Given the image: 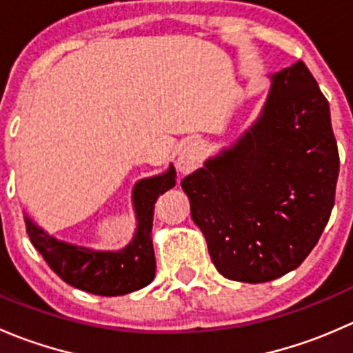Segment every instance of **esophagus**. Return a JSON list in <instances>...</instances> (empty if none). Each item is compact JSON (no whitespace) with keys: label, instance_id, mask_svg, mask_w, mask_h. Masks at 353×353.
<instances>
[{"label":"esophagus","instance_id":"esophagus-1","mask_svg":"<svg viewBox=\"0 0 353 353\" xmlns=\"http://www.w3.org/2000/svg\"><path fill=\"white\" fill-rule=\"evenodd\" d=\"M201 143L196 140H188L183 141L177 148V169L183 174L193 172L194 169L199 165V160H201Z\"/></svg>","mask_w":353,"mask_h":353}]
</instances>
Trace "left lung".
Returning <instances> with one entry per match:
<instances>
[{
  "label": "left lung",
  "mask_w": 353,
  "mask_h": 353,
  "mask_svg": "<svg viewBox=\"0 0 353 353\" xmlns=\"http://www.w3.org/2000/svg\"><path fill=\"white\" fill-rule=\"evenodd\" d=\"M258 119L181 181L220 275L263 283L297 268L334 205L330 104L302 61L270 74Z\"/></svg>",
  "instance_id": "left-lung-1"
}]
</instances>
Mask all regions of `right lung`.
<instances>
[{
    "mask_svg": "<svg viewBox=\"0 0 353 353\" xmlns=\"http://www.w3.org/2000/svg\"><path fill=\"white\" fill-rule=\"evenodd\" d=\"M176 186V169L140 179L133 188L137 230L133 239L117 251L92 249L56 239L25 215L30 243L52 272L68 285L95 295H124L147 287L155 276V252L152 244L154 208L160 194Z\"/></svg>",
    "mask_w": 353,
    "mask_h": 353,
    "instance_id": "right-lung-1",
    "label": "right lung"
}]
</instances>
